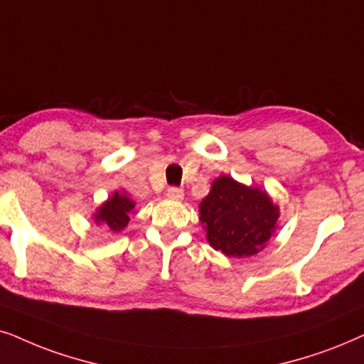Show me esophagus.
Wrapping results in <instances>:
<instances>
[{
    "mask_svg": "<svg viewBox=\"0 0 364 364\" xmlns=\"http://www.w3.org/2000/svg\"><path fill=\"white\" fill-rule=\"evenodd\" d=\"M166 196L173 201H181L183 198H185V191H183L181 188H169Z\"/></svg>",
    "mask_w": 364,
    "mask_h": 364,
    "instance_id": "34e87169",
    "label": "esophagus"
}]
</instances>
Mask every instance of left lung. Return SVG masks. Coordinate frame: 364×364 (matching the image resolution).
<instances>
[{
    "label": "left lung",
    "instance_id": "1",
    "mask_svg": "<svg viewBox=\"0 0 364 364\" xmlns=\"http://www.w3.org/2000/svg\"><path fill=\"white\" fill-rule=\"evenodd\" d=\"M279 206L259 186H246L228 174L211 183L200 203L206 240L228 258H250L263 251L278 228Z\"/></svg>",
    "mask_w": 364,
    "mask_h": 364
}]
</instances>
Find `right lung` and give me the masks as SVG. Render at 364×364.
Returning a JSON list of instances; mask_svg holds the SVG:
<instances>
[{
  "label": "right lung",
  "instance_id": "add662e5",
  "mask_svg": "<svg viewBox=\"0 0 364 364\" xmlns=\"http://www.w3.org/2000/svg\"><path fill=\"white\" fill-rule=\"evenodd\" d=\"M134 203L126 191L113 193L98 210L93 213L95 225H106L109 231L119 232L128 226L129 218L134 213Z\"/></svg>",
  "mask_w": 364,
  "mask_h": 364
}]
</instances>
